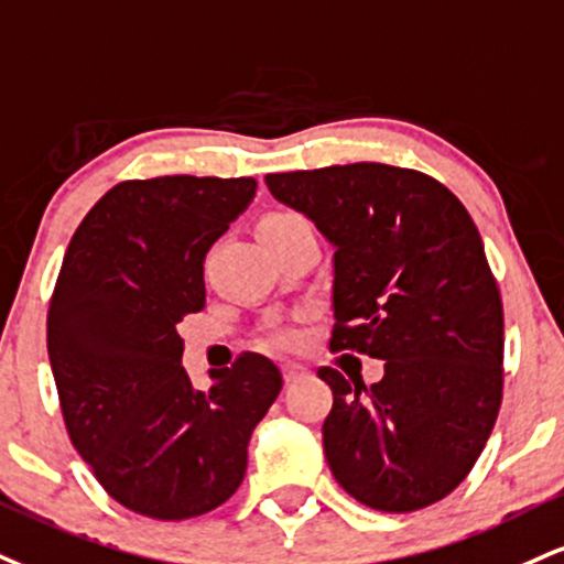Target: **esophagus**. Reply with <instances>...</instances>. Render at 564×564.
<instances>
[{
	"instance_id": "1",
	"label": "esophagus",
	"mask_w": 564,
	"mask_h": 564,
	"mask_svg": "<svg viewBox=\"0 0 564 564\" xmlns=\"http://www.w3.org/2000/svg\"><path fill=\"white\" fill-rule=\"evenodd\" d=\"M304 376H307V368H304V365H296V362L283 365V381L286 383H296Z\"/></svg>"
}]
</instances>
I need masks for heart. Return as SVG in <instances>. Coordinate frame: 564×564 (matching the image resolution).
Here are the masks:
<instances>
[{
  "label": "heart",
  "instance_id": "obj_1",
  "mask_svg": "<svg viewBox=\"0 0 564 564\" xmlns=\"http://www.w3.org/2000/svg\"><path fill=\"white\" fill-rule=\"evenodd\" d=\"M304 217H300L296 213H273V215H264L260 220V226H257V234H268V230H278V228H286V226H294V223H302ZM278 338H281L283 344H289L291 336L289 330H281L278 334Z\"/></svg>",
  "mask_w": 564,
  "mask_h": 564
}]
</instances>
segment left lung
Masks as SVG:
<instances>
[{"mask_svg":"<svg viewBox=\"0 0 564 564\" xmlns=\"http://www.w3.org/2000/svg\"><path fill=\"white\" fill-rule=\"evenodd\" d=\"M264 183L334 247L330 349L383 359L372 386L317 370L330 473L372 510H423L463 484L501 404L505 315L476 223L438 181L381 162Z\"/></svg>","mask_w":564,"mask_h":564,"instance_id":"1","label":"left lung"}]
</instances>
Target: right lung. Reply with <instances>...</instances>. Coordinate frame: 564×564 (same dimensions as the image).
<instances>
[{"label": "right lung", "mask_w": 564, "mask_h": 564, "mask_svg": "<svg viewBox=\"0 0 564 564\" xmlns=\"http://www.w3.org/2000/svg\"><path fill=\"white\" fill-rule=\"evenodd\" d=\"M254 192V178L118 183L65 252L46 347L67 433L105 491L147 518L220 507L281 393V370L260 355L209 370L213 389H194L175 328L205 307V257Z\"/></svg>", "instance_id": "1"}]
</instances>
